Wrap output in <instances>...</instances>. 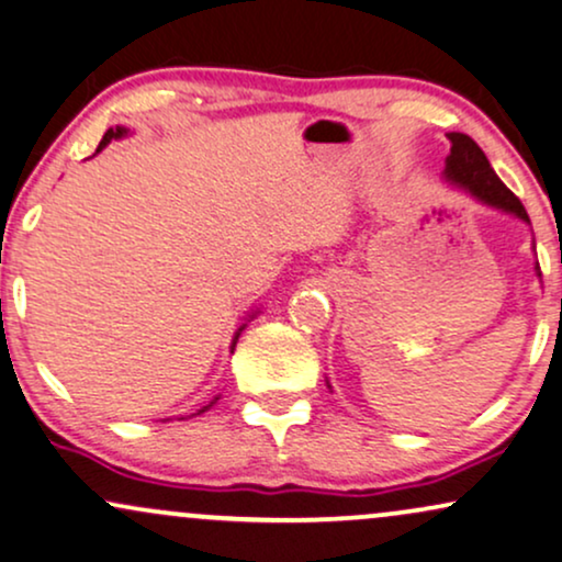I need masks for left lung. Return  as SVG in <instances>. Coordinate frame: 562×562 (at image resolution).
Instances as JSON below:
<instances>
[{"mask_svg":"<svg viewBox=\"0 0 562 562\" xmlns=\"http://www.w3.org/2000/svg\"><path fill=\"white\" fill-rule=\"evenodd\" d=\"M448 140H450V154L448 159H445L442 178L448 180L450 186L461 188V191L474 195V199L482 201L484 206L499 209V212L518 216L520 222L531 225L529 214H526V209L518 201V195H513L510 188L497 178L495 170H492L490 159H486L482 148L476 146V140L469 138L465 133H448ZM533 269H537V277H542V272H539V261Z\"/></svg>","mask_w":562,"mask_h":562,"instance_id":"8db88e82","label":"left lung"}]
</instances>
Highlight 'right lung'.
<instances>
[{"mask_svg":"<svg viewBox=\"0 0 562 562\" xmlns=\"http://www.w3.org/2000/svg\"><path fill=\"white\" fill-rule=\"evenodd\" d=\"M127 133H131V131H127V127H123V125H117V127H110V131H106L104 133V138H101V144H99V148H97V154L101 151V148H104L106 144H112V140H117V138H125V135ZM254 316L256 314H248V322H251L254 319ZM243 329H246V324H240V327L238 329H235V335H233V346H229V350H235V342H238V337H240V333H243ZM216 401H220V397H214V401L212 403H209V405H204V408H201L199 411V414H204V411H209V408H212V405L216 403Z\"/></svg>","mask_w":562,"mask_h":562,"instance_id":"right-lung-1","label":"right lung"}]
</instances>
